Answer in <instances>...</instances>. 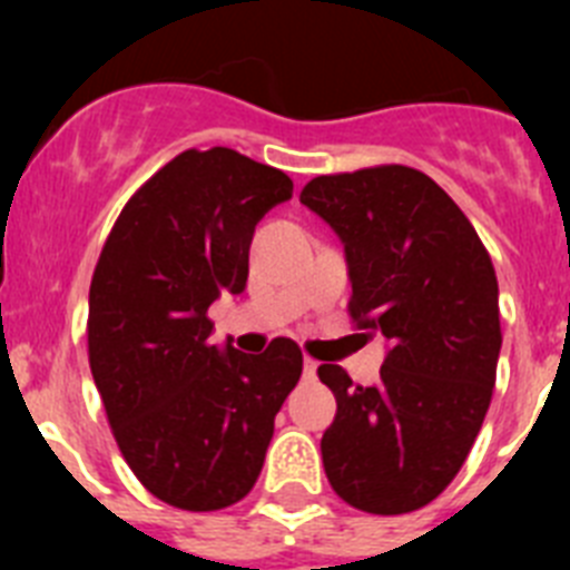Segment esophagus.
Returning a JSON list of instances; mask_svg holds the SVG:
<instances>
[{
	"mask_svg": "<svg viewBox=\"0 0 570 570\" xmlns=\"http://www.w3.org/2000/svg\"><path fill=\"white\" fill-rule=\"evenodd\" d=\"M302 374L308 376V380H314L316 376V362L308 360V356H305V362H302Z\"/></svg>",
	"mask_w": 570,
	"mask_h": 570,
	"instance_id": "1",
	"label": "esophagus"
}]
</instances>
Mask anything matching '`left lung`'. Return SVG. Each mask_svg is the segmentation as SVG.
Masks as SVG:
<instances>
[{"label": "left lung", "mask_w": 570, "mask_h": 570, "mask_svg": "<svg viewBox=\"0 0 570 570\" xmlns=\"http://www.w3.org/2000/svg\"><path fill=\"white\" fill-rule=\"evenodd\" d=\"M299 203L345 245L356 328L391 342L376 385L331 362L316 371L336 396L328 482L360 511H416L460 473L491 405L502 347L491 256L454 199L405 165L316 176Z\"/></svg>", "instance_id": "8db88e82"}]
</instances>
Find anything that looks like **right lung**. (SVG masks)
Masks as SVG:
<instances>
[{
    "instance_id": "obj_1",
    "label": "right lung",
    "mask_w": 570,
    "mask_h": 570,
    "mask_svg": "<svg viewBox=\"0 0 570 570\" xmlns=\"http://www.w3.org/2000/svg\"><path fill=\"white\" fill-rule=\"evenodd\" d=\"M291 194L288 174L236 150H183L130 196L90 279L88 360L114 440L183 511L248 497L299 382L294 340L219 351L208 320L219 294L245 291L256 223Z\"/></svg>"
}]
</instances>
